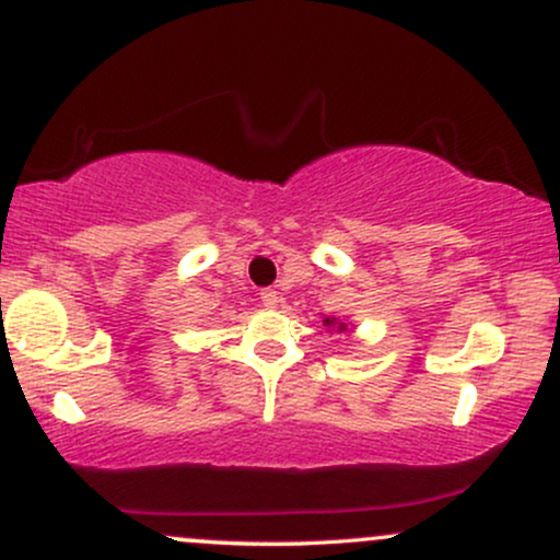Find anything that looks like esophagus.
I'll use <instances>...</instances> for the list:
<instances>
[{
	"mask_svg": "<svg viewBox=\"0 0 560 560\" xmlns=\"http://www.w3.org/2000/svg\"><path fill=\"white\" fill-rule=\"evenodd\" d=\"M279 300H281L279 292H276V289H271V287L262 289V292H260V302L266 307H276V305H279Z\"/></svg>",
	"mask_w": 560,
	"mask_h": 560,
	"instance_id": "34e87169",
	"label": "esophagus"
}]
</instances>
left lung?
<instances>
[{"label":"left lung","mask_w":560,"mask_h":560,"mask_svg":"<svg viewBox=\"0 0 560 560\" xmlns=\"http://www.w3.org/2000/svg\"><path fill=\"white\" fill-rule=\"evenodd\" d=\"M324 326H339V331H347V324H339L337 318H326Z\"/></svg>","instance_id":"1"}]
</instances>
